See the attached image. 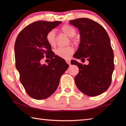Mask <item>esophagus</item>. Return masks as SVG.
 <instances>
[{
  "instance_id": "1",
  "label": "esophagus",
  "mask_w": 126,
  "mask_h": 126,
  "mask_svg": "<svg viewBox=\"0 0 126 126\" xmlns=\"http://www.w3.org/2000/svg\"><path fill=\"white\" fill-rule=\"evenodd\" d=\"M65 61H66V62L69 65L70 64V60H66Z\"/></svg>"
}]
</instances>
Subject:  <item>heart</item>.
Segmentation results:
<instances>
[{
	"label": "heart",
	"mask_w": 126,
	"mask_h": 126,
	"mask_svg": "<svg viewBox=\"0 0 126 126\" xmlns=\"http://www.w3.org/2000/svg\"><path fill=\"white\" fill-rule=\"evenodd\" d=\"M61 31L66 35L70 37V41L74 44L78 43L79 39L74 37L76 34V29L73 26L67 24L64 25L61 29ZM47 41L51 47H55L57 43L56 34L54 30H51L47 32L46 36ZM74 48L71 46L64 47H58L55 50V54L61 58L68 59L74 52Z\"/></svg>",
	"instance_id": "obj_1"
}]
</instances>
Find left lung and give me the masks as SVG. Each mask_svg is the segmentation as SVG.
Here are the masks:
<instances>
[{
  "label": "left lung",
  "mask_w": 126,
  "mask_h": 126,
  "mask_svg": "<svg viewBox=\"0 0 126 126\" xmlns=\"http://www.w3.org/2000/svg\"><path fill=\"white\" fill-rule=\"evenodd\" d=\"M71 25L79 29L81 35L79 49L74 55L81 61L87 60L88 65L76 61L71 64L79 68L75 77L78 89L89 96L100 95L108 89L114 69V53L110 38L100 24L90 19L83 18L70 20Z\"/></svg>",
  "instance_id": "1"
}]
</instances>
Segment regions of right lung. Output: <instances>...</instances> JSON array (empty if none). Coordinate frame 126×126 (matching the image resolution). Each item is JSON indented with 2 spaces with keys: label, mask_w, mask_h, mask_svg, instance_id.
<instances>
[{
  "label": "right lung",
  "mask_w": 126,
  "mask_h": 126,
  "mask_svg": "<svg viewBox=\"0 0 126 126\" xmlns=\"http://www.w3.org/2000/svg\"><path fill=\"white\" fill-rule=\"evenodd\" d=\"M61 23L33 22L24 28L16 38V67L26 93L34 99L42 100L51 95L57 89L62 75L69 67L64 59L55 55L46 39L47 32ZM45 55L51 60L47 65L41 64Z\"/></svg>",
  "instance_id": "right-lung-1"
}]
</instances>
